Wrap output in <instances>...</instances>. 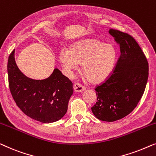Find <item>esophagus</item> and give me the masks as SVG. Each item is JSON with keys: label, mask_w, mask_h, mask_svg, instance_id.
<instances>
[{"label": "esophagus", "mask_w": 156, "mask_h": 156, "mask_svg": "<svg viewBox=\"0 0 156 156\" xmlns=\"http://www.w3.org/2000/svg\"><path fill=\"white\" fill-rule=\"evenodd\" d=\"M73 90L76 93H83L85 90V87L80 83H75L73 85Z\"/></svg>", "instance_id": "34e87169"}]
</instances>
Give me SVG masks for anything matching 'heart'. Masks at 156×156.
Returning <instances> with one entry per match:
<instances>
[{"label": "heart", "instance_id": "b5f03b06", "mask_svg": "<svg viewBox=\"0 0 156 156\" xmlns=\"http://www.w3.org/2000/svg\"><path fill=\"white\" fill-rule=\"evenodd\" d=\"M116 56L115 48L98 39L88 38L78 41L58 56L66 70L71 72L83 65L82 72L87 80L94 84L105 81L112 71Z\"/></svg>", "mask_w": 156, "mask_h": 156}]
</instances>
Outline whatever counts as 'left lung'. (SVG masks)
<instances>
[{
  "label": "left lung",
  "instance_id": "left-lung-1",
  "mask_svg": "<svg viewBox=\"0 0 156 156\" xmlns=\"http://www.w3.org/2000/svg\"><path fill=\"white\" fill-rule=\"evenodd\" d=\"M119 45L120 56L107 80L95 88L98 95L92 112L101 121L115 122L132 112L146 88L148 63L141 47L130 35L109 29Z\"/></svg>",
  "mask_w": 156,
  "mask_h": 156
}]
</instances>
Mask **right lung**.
Returning <instances> with one entry per match:
<instances>
[{
  "label": "right lung",
  "mask_w": 156,
  "mask_h": 156,
  "mask_svg": "<svg viewBox=\"0 0 156 156\" xmlns=\"http://www.w3.org/2000/svg\"><path fill=\"white\" fill-rule=\"evenodd\" d=\"M8 74L13 99L28 117L42 123H52L66 115L73 95V84L58 69L43 80L28 78L17 67L14 49L8 58Z\"/></svg>",
  "instance_id": "right-lung-1"
}]
</instances>
